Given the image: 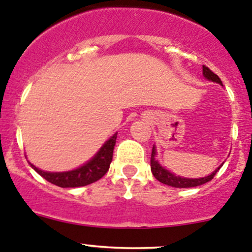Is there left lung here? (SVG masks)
Here are the masks:
<instances>
[{
	"label": "left lung",
	"mask_w": 252,
	"mask_h": 252,
	"mask_svg": "<svg viewBox=\"0 0 252 252\" xmlns=\"http://www.w3.org/2000/svg\"><path fill=\"white\" fill-rule=\"evenodd\" d=\"M203 76L205 77L208 81L215 82V83H219L222 86L221 79L217 75L213 72L209 67L206 66H203ZM157 150H156V146L153 145L152 147V155H151V171H152L153 176L158 180V181L161 182L164 185H168V186L171 187H176V189H189V187H197L200 186V185L206 184V182L211 181L213 177L215 176L217 171L220 170L223 164L219 166L215 171H213L210 175L205 177H198V179H189V177H182L179 176V175H175L171 171H169L168 169H165L164 166H161L159 164V161L157 160Z\"/></svg>",
	"instance_id": "left-lung-1"
}]
</instances>
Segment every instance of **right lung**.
<instances>
[{"label":"right lung","instance_id":"1","mask_svg":"<svg viewBox=\"0 0 252 252\" xmlns=\"http://www.w3.org/2000/svg\"><path fill=\"white\" fill-rule=\"evenodd\" d=\"M116 139H117V134H113L100 147V150L95 153L92 159L84 163L83 165L73 169V170L62 171V173H52V171L41 170V169H38L33 164H31L30 161H29V164H30L31 168L37 174L41 175L43 179H46L47 181L55 185V186L63 187V189H68V187L73 189V187L87 186V185L93 184V182L100 180L107 173L111 161H112Z\"/></svg>","mask_w":252,"mask_h":252}]
</instances>
